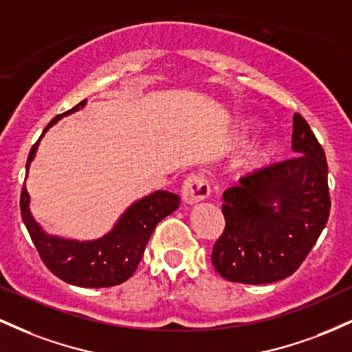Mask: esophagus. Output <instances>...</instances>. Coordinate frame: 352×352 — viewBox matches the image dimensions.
<instances>
[{"instance_id": "esophagus-1", "label": "esophagus", "mask_w": 352, "mask_h": 352, "mask_svg": "<svg viewBox=\"0 0 352 352\" xmlns=\"http://www.w3.org/2000/svg\"><path fill=\"white\" fill-rule=\"evenodd\" d=\"M210 195V184L204 173H193L182 185V199L185 204H197Z\"/></svg>"}]
</instances>
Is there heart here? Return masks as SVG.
Returning <instances> with one entry per match:
<instances>
[{
	"label": "heart",
	"instance_id": "b5f03b06",
	"mask_svg": "<svg viewBox=\"0 0 352 352\" xmlns=\"http://www.w3.org/2000/svg\"><path fill=\"white\" fill-rule=\"evenodd\" d=\"M253 127L245 129V135L252 134ZM278 153V144L274 140H263V142H258L256 145H253L250 148L248 153H246V159H245V165L248 168H263L268 165L272 160L276 157Z\"/></svg>",
	"mask_w": 352,
	"mask_h": 352
}]
</instances>
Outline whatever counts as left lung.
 <instances>
[{
  "mask_svg": "<svg viewBox=\"0 0 352 352\" xmlns=\"http://www.w3.org/2000/svg\"><path fill=\"white\" fill-rule=\"evenodd\" d=\"M292 147L293 159L241 177L225 190V230L212 252V263L225 280L265 285L292 276L328 223V162L298 112Z\"/></svg>",
  "mask_w": 352,
  "mask_h": 352,
  "instance_id": "left-lung-1",
  "label": "left lung"
}]
</instances>
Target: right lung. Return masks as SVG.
I'll list each match as a JSON object with an SVG mask.
<instances>
[{
  "instance_id": "1",
  "label": "right lung",
  "mask_w": 352,
  "mask_h": 352,
  "mask_svg": "<svg viewBox=\"0 0 352 352\" xmlns=\"http://www.w3.org/2000/svg\"><path fill=\"white\" fill-rule=\"evenodd\" d=\"M84 104L86 100L79 102L71 111L56 116L46 131L58 122L60 117L79 111V107H82ZM38 144L39 140L33 145L28 155L26 172L31 160L34 159ZM179 205V195L159 190L125 210L124 215L119 218L116 227L107 235L94 241H74L50 236L43 232L31 215L30 195L24 187L21 190V200H19L23 221L43 263L63 281L82 286V288H107V286H116L127 281L134 274L137 265L140 263L145 246L157 223L175 212Z\"/></svg>"
}]
</instances>
